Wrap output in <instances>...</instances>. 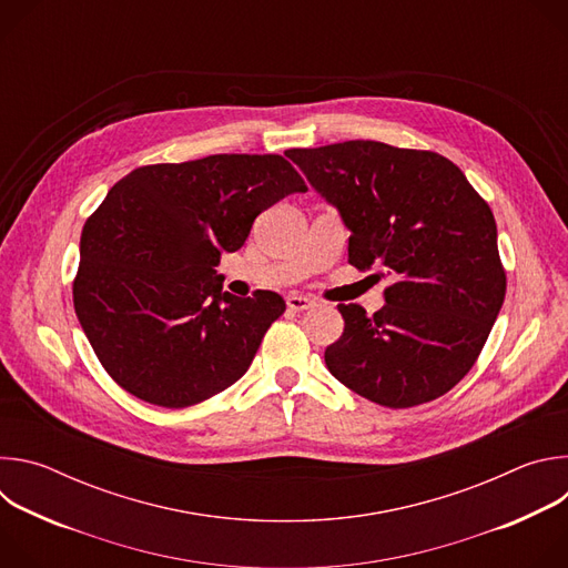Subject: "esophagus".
Instances as JSON below:
<instances>
[{
	"mask_svg": "<svg viewBox=\"0 0 568 568\" xmlns=\"http://www.w3.org/2000/svg\"><path fill=\"white\" fill-rule=\"evenodd\" d=\"M312 303L314 301L310 296H303V294H290L287 296V307L294 310V312H303V310L312 307Z\"/></svg>",
	"mask_w": 568,
	"mask_h": 568,
	"instance_id": "esophagus-1",
	"label": "esophagus"
}]
</instances>
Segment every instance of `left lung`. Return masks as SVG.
Here are the masks:
<instances>
[{"mask_svg":"<svg viewBox=\"0 0 568 568\" xmlns=\"http://www.w3.org/2000/svg\"><path fill=\"white\" fill-rule=\"evenodd\" d=\"M285 154L339 209L348 263L393 276L373 316L337 305L344 333L323 355L328 371L388 409L445 395L478 359L506 298L488 202L432 150L357 139Z\"/></svg>","mask_w":568,"mask_h":568,"instance_id":"obj_1","label":"left lung"}]
</instances>
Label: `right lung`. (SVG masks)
I'll use <instances>...</instances> for the list:
<instances>
[{
	"mask_svg": "<svg viewBox=\"0 0 568 568\" xmlns=\"http://www.w3.org/2000/svg\"><path fill=\"white\" fill-rule=\"evenodd\" d=\"M305 191L281 154H209L119 180L83 226L73 278L75 316L108 375L166 409L245 375L285 301L222 292L215 267L258 213Z\"/></svg>",
	"mask_w": 568,
	"mask_h": 568,
	"instance_id": "add662e5",
	"label": "right lung"
}]
</instances>
